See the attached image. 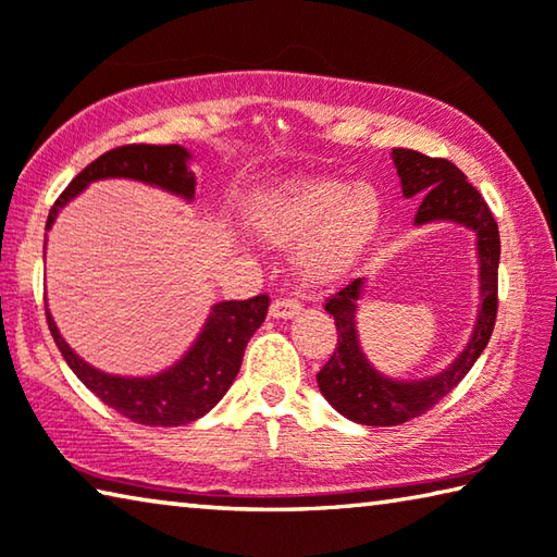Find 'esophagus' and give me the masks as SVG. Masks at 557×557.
Here are the masks:
<instances>
[{"label": "esophagus", "mask_w": 557, "mask_h": 557, "mask_svg": "<svg viewBox=\"0 0 557 557\" xmlns=\"http://www.w3.org/2000/svg\"><path fill=\"white\" fill-rule=\"evenodd\" d=\"M300 313V304L298 300H290V298H276L271 304V318L276 320H290Z\"/></svg>", "instance_id": "1"}]
</instances>
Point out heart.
<instances>
[{
	"label": "heart",
	"mask_w": 557,
	"mask_h": 557,
	"mask_svg": "<svg viewBox=\"0 0 557 557\" xmlns=\"http://www.w3.org/2000/svg\"><path fill=\"white\" fill-rule=\"evenodd\" d=\"M384 222V198L372 183L294 178L259 193L249 224L273 247H294V269L308 286H327L372 247Z\"/></svg>",
	"instance_id": "1"
}]
</instances>
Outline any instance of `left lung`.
<instances>
[{"label": "left lung", "instance_id": "8db88e82", "mask_svg": "<svg viewBox=\"0 0 557 557\" xmlns=\"http://www.w3.org/2000/svg\"><path fill=\"white\" fill-rule=\"evenodd\" d=\"M392 159L401 178L404 198L423 200L416 212V227L431 222H455L472 230L480 263V306L476 320L460 355L453 364L425 379H392L372 367L357 335V300L362 298L364 278L349 281L327 298L325 310L335 318L337 347L318 372L320 394L337 413L362 425H401L447 396L490 343L496 320V276H499V227L476 188L465 173L445 159H431L411 149H394Z\"/></svg>", "mask_w": 557, "mask_h": 557}]
</instances>
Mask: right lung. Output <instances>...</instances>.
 <instances>
[{
  "mask_svg": "<svg viewBox=\"0 0 557 557\" xmlns=\"http://www.w3.org/2000/svg\"><path fill=\"white\" fill-rule=\"evenodd\" d=\"M193 156L178 144L151 146L129 144L102 153L87 169L75 175L71 185L48 212L46 230L53 227L67 202L77 198L87 185L107 178H129L193 202L195 200V173L190 169ZM46 257V242H44ZM269 296H253L249 300H222L214 304L208 320L195 337L188 352L178 362L153 376H120L107 374L87 364L75 349L65 343L58 330L51 310L46 306L48 330L61 349L67 367L75 376L116 413L134 423L153 428L185 425L210 413L220 398L227 394L234 376L239 374L244 349L251 335L267 320Z\"/></svg>",
  "mask_w": 557,
  "mask_h": 557,
  "instance_id": "obj_1",
  "label": "right lung"
}]
</instances>
